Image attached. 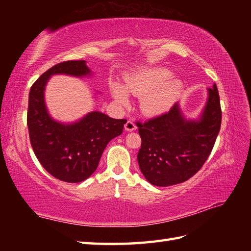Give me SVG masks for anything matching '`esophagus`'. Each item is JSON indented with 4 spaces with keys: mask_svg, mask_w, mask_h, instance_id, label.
<instances>
[{
    "mask_svg": "<svg viewBox=\"0 0 251 251\" xmlns=\"http://www.w3.org/2000/svg\"><path fill=\"white\" fill-rule=\"evenodd\" d=\"M136 128H137V126H136V124L134 122H132L131 120H128L126 122V124H125V130H127V131H132V130H136Z\"/></svg>",
    "mask_w": 251,
    "mask_h": 251,
    "instance_id": "1",
    "label": "esophagus"
}]
</instances>
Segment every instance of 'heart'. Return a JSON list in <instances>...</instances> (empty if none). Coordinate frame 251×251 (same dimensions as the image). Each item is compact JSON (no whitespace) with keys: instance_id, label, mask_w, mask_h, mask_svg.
I'll use <instances>...</instances> for the list:
<instances>
[{"instance_id":"1","label":"heart","mask_w":251,"mask_h":251,"mask_svg":"<svg viewBox=\"0 0 251 251\" xmlns=\"http://www.w3.org/2000/svg\"><path fill=\"white\" fill-rule=\"evenodd\" d=\"M172 76V72L163 67H150L131 73L124 78V86L112 83V96L117 103L129 102L128 93L141 97L140 109L151 116L165 114L177 102L183 85L180 79Z\"/></svg>"}]
</instances>
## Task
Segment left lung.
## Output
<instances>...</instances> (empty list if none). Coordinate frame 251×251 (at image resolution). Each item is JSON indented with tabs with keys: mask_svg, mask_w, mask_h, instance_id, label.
<instances>
[{
	"mask_svg": "<svg viewBox=\"0 0 251 251\" xmlns=\"http://www.w3.org/2000/svg\"><path fill=\"white\" fill-rule=\"evenodd\" d=\"M208 98L197 120H186L178 103L168 113L137 123L141 137L138 164L153 185L182 183L199 172L214 148L221 126L217 85L207 89Z\"/></svg>",
	"mask_w": 251,
	"mask_h": 251,
	"instance_id": "obj_1",
	"label": "left lung"
}]
</instances>
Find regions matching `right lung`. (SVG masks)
Listing matches in <instances>:
<instances>
[{
	"label": "right lung",
	"instance_id": "obj_1",
	"mask_svg": "<svg viewBox=\"0 0 251 251\" xmlns=\"http://www.w3.org/2000/svg\"><path fill=\"white\" fill-rule=\"evenodd\" d=\"M92 75L85 60L60 62L36 79L29 93L26 115L32 149L42 166L52 177L69 183L86 180L98 167L106 145L120 136L126 120H115L99 111L89 112L70 124L52 119L44 92L51 75Z\"/></svg>",
	"mask_w": 251,
	"mask_h": 251
}]
</instances>
